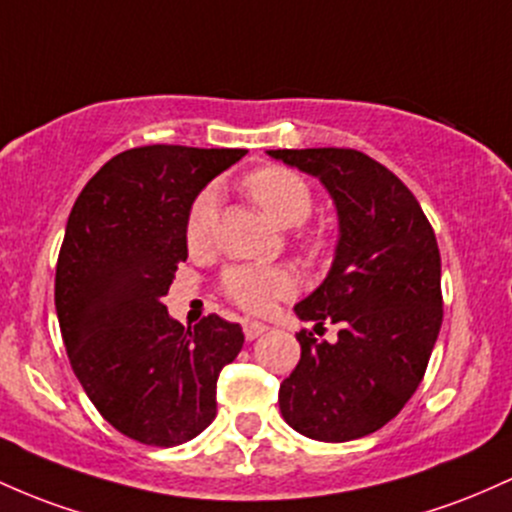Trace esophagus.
Segmentation results:
<instances>
[{
    "label": "esophagus",
    "instance_id": "34e87169",
    "mask_svg": "<svg viewBox=\"0 0 512 512\" xmlns=\"http://www.w3.org/2000/svg\"><path fill=\"white\" fill-rule=\"evenodd\" d=\"M268 326L261 324V321H244V336L246 341H254V338L261 336V333H266Z\"/></svg>",
    "mask_w": 512,
    "mask_h": 512
}]
</instances>
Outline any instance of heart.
I'll return each mask as SVG.
<instances>
[{
	"instance_id": "b5f03b06",
	"label": "heart",
	"mask_w": 512,
	"mask_h": 512,
	"mask_svg": "<svg viewBox=\"0 0 512 512\" xmlns=\"http://www.w3.org/2000/svg\"><path fill=\"white\" fill-rule=\"evenodd\" d=\"M244 191L258 210L278 227H297L312 212V191L302 176L283 166H261L244 176ZM215 234V195L212 191L195 198L186 222V241L193 251H203ZM297 278L285 266H234L222 275V292L227 300L251 314H266L273 302L290 297Z\"/></svg>"
}]
</instances>
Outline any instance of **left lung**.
I'll list each match as a JSON object with an SVG mask.
<instances>
[{"label": "left lung", "instance_id": "obj_1", "mask_svg": "<svg viewBox=\"0 0 512 512\" xmlns=\"http://www.w3.org/2000/svg\"><path fill=\"white\" fill-rule=\"evenodd\" d=\"M317 176L338 212L331 271L295 304L302 321L341 326L333 343L297 333L302 355L280 384L285 423L321 442L375 433L421 384L442 324L440 251L413 193L358 149H268ZM317 331V329H314Z\"/></svg>", "mask_w": 512, "mask_h": 512}]
</instances>
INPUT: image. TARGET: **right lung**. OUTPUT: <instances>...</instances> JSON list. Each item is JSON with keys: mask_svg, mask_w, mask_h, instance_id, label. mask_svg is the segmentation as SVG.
Listing matches in <instances>:
<instances>
[{"mask_svg": "<svg viewBox=\"0 0 512 512\" xmlns=\"http://www.w3.org/2000/svg\"><path fill=\"white\" fill-rule=\"evenodd\" d=\"M244 154L128 149L96 171L67 220L55 271L62 341L91 404L142 445L203 433L217 413V377L244 346L239 324L208 314L183 329L162 304L188 258L193 200Z\"/></svg>", "mask_w": 512, "mask_h": 512, "instance_id": "obj_1", "label": "right lung"}]
</instances>
